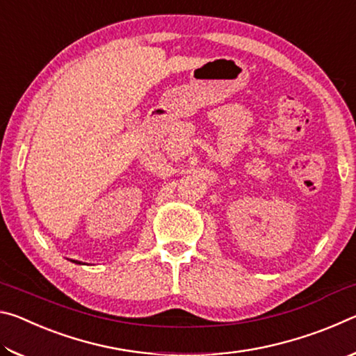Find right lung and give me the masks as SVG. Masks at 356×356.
<instances>
[{
	"label": "right lung",
	"instance_id": "1",
	"mask_svg": "<svg viewBox=\"0 0 356 356\" xmlns=\"http://www.w3.org/2000/svg\"><path fill=\"white\" fill-rule=\"evenodd\" d=\"M72 262H75V264H81L80 261H72Z\"/></svg>",
	"mask_w": 356,
	"mask_h": 356
}]
</instances>
